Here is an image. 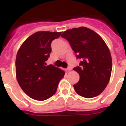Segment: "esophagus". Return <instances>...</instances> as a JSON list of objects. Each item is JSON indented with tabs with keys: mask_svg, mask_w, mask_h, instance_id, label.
Here are the masks:
<instances>
[{
	"mask_svg": "<svg viewBox=\"0 0 126 126\" xmlns=\"http://www.w3.org/2000/svg\"><path fill=\"white\" fill-rule=\"evenodd\" d=\"M71 69H72V67H71V66H69V67H67V71H71Z\"/></svg>",
	"mask_w": 126,
	"mask_h": 126,
	"instance_id": "1",
	"label": "esophagus"
}]
</instances>
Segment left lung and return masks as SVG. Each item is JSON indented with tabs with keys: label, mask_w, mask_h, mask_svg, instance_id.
Instances as JSON below:
<instances>
[{
	"label": "left lung",
	"mask_w": 126,
	"mask_h": 126,
	"mask_svg": "<svg viewBox=\"0 0 126 126\" xmlns=\"http://www.w3.org/2000/svg\"><path fill=\"white\" fill-rule=\"evenodd\" d=\"M69 42L79 66L75 67L80 79L74 84L79 95L91 98L97 96L105 89L112 73V57L108 46L97 33L86 27L66 30L61 35Z\"/></svg>",
	"instance_id": "1"
}]
</instances>
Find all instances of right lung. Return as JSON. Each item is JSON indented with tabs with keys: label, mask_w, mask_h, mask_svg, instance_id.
<instances>
[{
	"label": "right lung",
	"mask_w": 126,
	"mask_h": 126,
	"mask_svg": "<svg viewBox=\"0 0 126 126\" xmlns=\"http://www.w3.org/2000/svg\"><path fill=\"white\" fill-rule=\"evenodd\" d=\"M62 32H37L27 38L16 58V75L19 85L28 96L45 100L56 93L65 72L46 61L51 51L53 40Z\"/></svg>",
	"instance_id": "1"
}]
</instances>
